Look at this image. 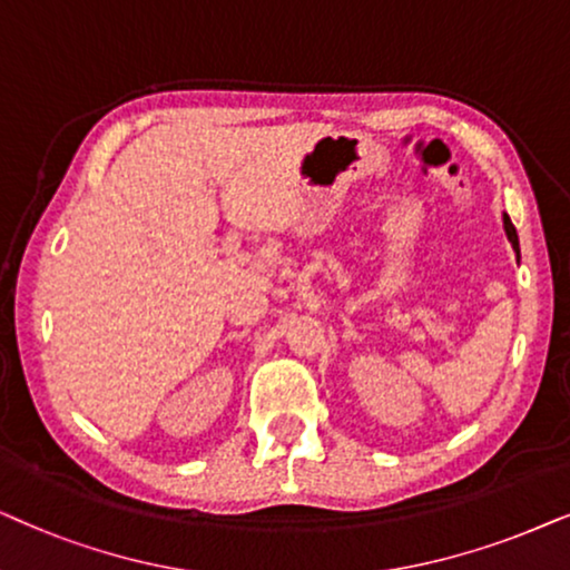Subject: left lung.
<instances>
[{
  "label": "left lung",
  "instance_id": "left-lung-1",
  "mask_svg": "<svg viewBox=\"0 0 570 570\" xmlns=\"http://www.w3.org/2000/svg\"><path fill=\"white\" fill-rule=\"evenodd\" d=\"M503 226H505L508 239H511V245H513V249H515V255H519V234H515V226L511 224V218L503 216Z\"/></svg>",
  "mask_w": 570,
  "mask_h": 570
}]
</instances>
